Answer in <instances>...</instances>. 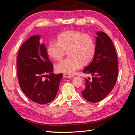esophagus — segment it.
Returning a JSON list of instances; mask_svg holds the SVG:
<instances>
[{
    "instance_id": "34e87169",
    "label": "esophagus",
    "mask_w": 135,
    "mask_h": 135,
    "mask_svg": "<svg viewBox=\"0 0 135 135\" xmlns=\"http://www.w3.org/2000/svg\"><path fill=\"white\" fill-rule=\"evenodd\" d=\"M63 76L64 78H71L74 76V74H64Z\"/></svg>"
}]
</instances>
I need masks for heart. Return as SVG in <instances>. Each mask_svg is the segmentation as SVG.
Returning a JSON list of instances; mask_svg holds the SVG:
<instances>
[{"label":"heart","mask_w":135,"mask_h":135,"mask_svg":"<svg viewBox=\"0 0 135 135\" xmlns=\"http://www.w3.org/2000/svg\"><path fill=\"white\" fill-rule=\"evenodd\" d=\"M57 42H51L47 47L48 56L55 61L62 59L65 51H68V57L56 65V70L59 73L73 74L89 60L95 50L91 36L76 31H66L57 37Z\"/></svg>","instance_id":"1"}]
</instances>
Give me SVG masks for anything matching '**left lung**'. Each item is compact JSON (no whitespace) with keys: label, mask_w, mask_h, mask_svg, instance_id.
<instances>
[{"label":"left lung","mask_w":135,"mask_h":135,"mask_svg":"<svg viewBox=\"0 0 135 135\" xmlns=\"http://www.w3.org/2000/svg\"><path fill=\"white\" fill-rule=\"evenodd\" d=\"M93 58L83 72L92 78H84L83 97L91 103H97L108 96L115 85L118 74V59L111 39L103 31L96 32Z\"/></svg>","instance_id":"8db88e82"}]
</instances>
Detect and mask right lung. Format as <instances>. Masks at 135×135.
Here are the masks:
<instances>
[{
  "mask_svg": "<svg viewBox=\"0 0 135 135\" xmlns=\"http://www.w3.org/2000/svg\"><path fill=\"white\" fill-rule=\"evenodd\" d=\"M40 39L39 35H33L22 44L17 56V76L26 96L36 103L46 104L55 99L62 75L52 73V64Z\"/></svg>",
  "mask_w": 135,
  "mask_h": 135,
  "instance_id": "obj_1",
  "label": "right lung"
}]
</instances>
